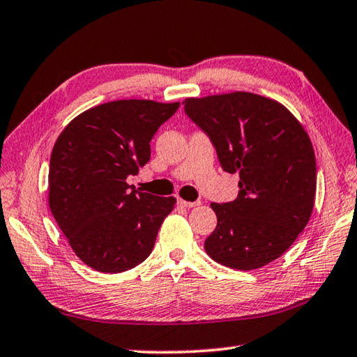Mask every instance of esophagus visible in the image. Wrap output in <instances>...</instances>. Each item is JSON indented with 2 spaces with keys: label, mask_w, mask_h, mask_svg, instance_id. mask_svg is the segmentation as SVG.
I'll return each instance as SVG.
<instances>
[{
  "label": "esophagus",
  "mask_w": 357,
  "mask_h": 357,
  "mask_svg": "<svg viewBox=\"0 0 357 357\" xmlns=\"http://www.w3.org/2000/svg\"><path fill=\"white\" fill-rule=\"evenodd\" d=\"M178 203L184 208H197V206H200V204H202L200 200H198V202H185V200H183V198H178Z\"/></svg>",
  "instance_id": "esophagus-1"
}]
</instances>
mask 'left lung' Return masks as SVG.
I'll use <instances>...</instances> for the list:
<instances>
[{
  "instance_id": "left-lung-1",
  "label": "left lung",
  "mask_w": 357,
  "mask_h": 357,
  "mask_svg": "<svg viewBox=\"0 0 357 357\" xmlns=\"http://www.w3.org/2000/svg\"><path fill=\"white\" fill-rule=\"evenodd\" d=\"M184 112L239 173L236 200L213 203L217 227L204 241L214 261L241 271L285 253L309 222L317 162L309 135L279 102L252 93L185 99Z\"/></svg>"
}]
</instances>
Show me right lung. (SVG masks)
Here are the masks:
<instances>
[{
	"instance_id": "1",
	"label": "right lung",
	"mask_w": 357,
	"mask_h": 357,
	"mask_svg": "<svg viewBox=\"0 0 357 357\" xmlns=\"http://www.w3.org/2000/svg\"><path fill=\"white\" fill-rule=\"evenodd\" d=\"M179 108L114 100L72 119L53 146L48 204L72 250L99 273L116 274L153 252L173 197L138 192L126 179L151 157V140Z\"/></svg>"
}]
</instances>
